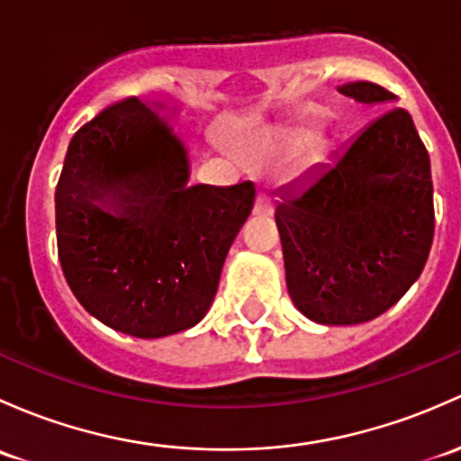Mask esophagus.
Here are the masks:
<instances>
[{
    "label": "esophagus",
    "instance_id": "34e87169",
    "mask_svg": "<svg viewBox=\"0 0 461 461\" xmlns=\"http://www.w3.org/2000/svg\"><path fill=\"white\" fill-rule=\"evenodd\" d=\"M271 212V201H269V194L260 190L258 198H256V205H254V214L256 216H265Z\"/></svg>",
    "mask_w": 461,
    "mask_h": 461
}]
</instances>
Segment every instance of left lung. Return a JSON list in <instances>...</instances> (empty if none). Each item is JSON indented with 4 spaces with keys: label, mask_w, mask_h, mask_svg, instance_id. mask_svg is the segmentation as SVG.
Segmentation results:
<instances>
[{
    "label": "left lung",
    "mask_w": 461,
    "mask_h": 461,
    "mask_svg": "<svg viewBox=\"0 0 461 461\" xmlns=\"http://www.w3.org/2000/svg\"><path fill=\"white\" fill-rule=\"evenodd\" d=\"M357 104H391L371 81L338 86ZM287 292L327 327L382 316L420 278L433 245L430 158L413 119L391 108L329 163L278 192Z\"/></svg>",
    "instance_id": "left-lung-1"
}]
</instances>
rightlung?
<instances>
[{"mask_svg": "<svg viewBox=\"0 0 461 461\" xmlns=\"http://www.w3.org/2000/svg\"><path fill=\"white\" fill-rule=\"evenodd\" d=\"M137 96L101 110L68 143L55 190L57 247L81 307L128 336L185 331L210 312L256 187L187 185L185 143Z\"/></svg>", "mask_w": 461, "mask_h": 461, "instance_id": "add662e5", "label": "right lung"}]
</instances>
